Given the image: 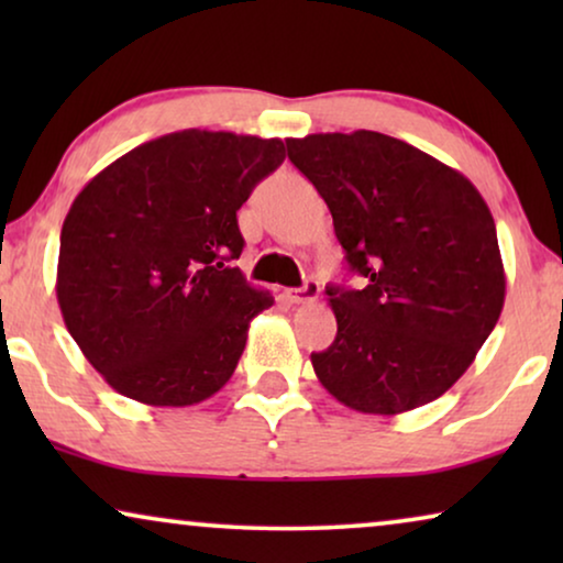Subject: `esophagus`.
I'll return each instance as SVG.
<instances>
[{
	"label": "esophagus",
	"instance_id": "esophagus-1",
	"mask_svg": "<svg viewBox=\"0 0 563 563\" xmlns=\"http://www.w3.org/2000/svg\"><path fill=\"white\" fill-rule=\"evenodd\" d=\"M318 295H320V284L314 279H307L299 289L287 291L291 305H310V302H314V299H318Z\"/></svg>",
	"mask_w": 563,
	"mask_h": 563
}]
</instances>
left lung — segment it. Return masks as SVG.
I'll list each match as a JSON object with an SVG mask.
<instances>
[{
	"label": "left lung",
	"mask_w": 563,
	"mask_h": 563,
	"mask_svg": "<svg viewBox=\"0 0 563 563\" xmlns=\"http://www.w3.org/2000/svg\"><path fill=\"white\" fill-rule=\"evenodd\" d=\"M287 153L366 279L325 289L338 335L310 356L320 384L368 415L433 402L472 366L505 305L487 202L456 168L374 130L287 137Z\"/></svg>",
	"instance_id": "left-lung-1"
}]
</instances>
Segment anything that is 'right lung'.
Masks as SVG:
<instances>
[{
  "mask_svg": "<svg viewBox=\"0 0 563 563\" xmlns=\"http://www.w3.org/2000/svg\"><path fill=\"white\" fill-rule=\"evenodd\" d=\"M279 137L181 130L137 145L74 199L56 295L68 333L114 391L187 407L233 376L274 305L233 261L238 210L282 166Z\"/></svg>",
  "mask_w": 563,
  "mask_h": 563,
  "instance_id": "add662e5",
  "label": "right lung"
}]
</instances>
